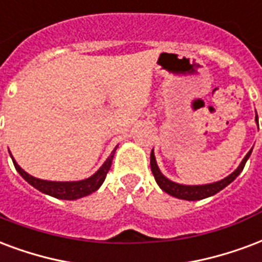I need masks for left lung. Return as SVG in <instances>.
I'll return each instance as SVG.
<instances>
[{"label":"left lung","mask_w":262,"mask_h":262,"mask_svg":"<svg viewBox=\"0 0 262 262\" xmlns=\"http://www.w3.org/2000/svg\"><path fill=\"white\" fill-rule=\"evenodd\" d=\"M255 122L258 125V118L255 115ZM251 151L253 148L246 154V157L243 158V161L240 162V165L236 168V169L230 173L229 176H226L224 179L218 180V182H214V183H207V185H180V183H176L173 180L168 179L162 172L160 170L158 165H157L156 156H154V150H151L150 156V165H151V172L156 178V182L158 183L162 190L168 193L172 197H176V199H180V200H187V201H197L203 200V199H207V197H211V195L216 194L218 191H221L222 189H225L226 186L230 185L237 176L240 175V172L245 168L246 162L251 156Z\"/></svg>","instance_id":"1"}]
</instances>
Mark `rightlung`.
Segmentation results:
<instances>
[{
    "label": "right lung",
    "mask_w": 262,
    "mask_h": 262,
    "mask_svg": "<svg viewBox=\"0 0 262 262\" xmlns=\"http://www.w3.org/2000/svg\"><path fill=\"white\" fill-rule=\"evenodd\" d=\"M116 148L112 151V154L105 160V162L100 166V169L97 170L96 173H93L90 178L83 180H73V182H52V180H44L34 178V176L29 175L26 170H23L20 166L17 165V162L11 154V158L13 161V165L19 172V175L22 176L23 179L28 182L29 185H32L34 189H37L44 194L51 195L59 200H77V199H82L86 195L92 194L96 190L100 189V186L104 183L105 176L108 173V170L112 165V160H114V154H115Z\"/></svg>",
    "instance_id": "1"
}]
</instances>
